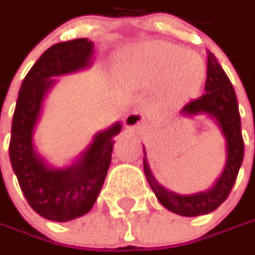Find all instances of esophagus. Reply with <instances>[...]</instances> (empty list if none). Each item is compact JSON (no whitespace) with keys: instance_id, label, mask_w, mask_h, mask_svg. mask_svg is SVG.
Returning a JSON list of instances; mask_svg holds the SVG:
<instances>
[{"instance_id":"obj_1","label":"esophagus","mask_w":255,"mask_h":255,"mask_svg":"<svg viewBox=\"0 0 255 255\" xmlns=\"http://www.w3.org/2000/svg\"><path fill=\"white\" fill-rule=\"evenodd\" d=\"M143 125H145V119L142 115L139 113H130L128 115L125 119V126L129 129V130H142L143 129Z\"/></svg>"}]
</instances>
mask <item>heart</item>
Wrapping results in <instances>:
<instances>
[{
    "mask_svg": "<svg viewBox=\"0 0 255 255\" xmlns=\"http://www.w3.org/2000/svg\"><path fill=\"white\" fill-rule=\"evenodd\" d=\"M180 66V82L176 69ZM129 75L135 84L161 85L168 81L170 88L180 97L194 96L205 80V64L193 52L165 42H149L129 55Z\"/></svg>",
    "mask_w": 255,
    "mask_h": 255,
    "instance_id": "heart-1",
    "label": "heart"
}]
</instances>
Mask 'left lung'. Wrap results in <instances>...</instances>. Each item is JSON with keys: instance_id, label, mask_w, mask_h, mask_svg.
Listing matches in <instances>:
<instances>
[{"instance_id": "left-lung-1", "label": "left lung", "mask_w": 255, "mask_h": 255, "mask_svg": "<svg viewBox=\"0 0 255 255\" xmlns=\"http://www.w3.org/2000/svg\"><path fill=\"white\" fill-rule=\"evenodd\" d=\"M205 91L206 93L202 97L186 104L180 113L190 118L196 115H208L216 122L225 137V167L210 189L194 194H177L167 190L155 180L143 149V171L158 202L165 209L181 216H199L218 209L232 190L244 159V140L241 133V118L237 94L225 71L210 52H208V78Z\"/></svg>"}]
</instances>
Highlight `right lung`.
<instances>
[{
	"mask_svg": "<svg viewBox=\"0 0 255 255\" xmlns=\"http://www.w3.org/2000/svg\"><path fill=\"white\" fill-rule=\"evenodd\" d=\"M93 55L94 43L85 37L50 46L23 80L12 116L11 167L31 209L55 222L80 218L94 206L112 162L115 136L122 130L118 122L96 133L85 151L65 168L52 167L36 151L34 128L46 96L58 82L55 77L90 68Z\"/></svg>",
	"mask_w": 255,
	"mask_h": 255,
	"instance_id": "right-lung-1",
	"label": "right lung"
}]
</instances>
